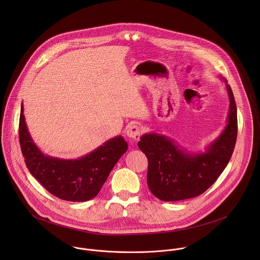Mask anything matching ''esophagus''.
<instances>
[{
    "mask_svg": "<svg viewBox=\"0 0 260 260\" xmlns=\"http://www.w3.org/2000/svg\"><path fill=\"white\" fill-rule=\"evenodd\" d=\"M126 135L129 138H132L133 140L137 141L141 135V128L137 124H132L129 125L126 129Z\"/></svg>",
    "mask_w": 260,
    "mask_h": 260,
    "instance_id": "esophagus-1",
    "label": "esophagus"
}]
</instances>
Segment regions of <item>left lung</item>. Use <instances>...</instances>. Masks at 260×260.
I'll list each match as a JSON object with an SVG mask.
<instances>
[{"instance_id":"1","label":"left lung","mask_w":260,"mask_h":260,"mask_svg":"<svg viewBox=\"0 0 260 260\" xmlns=\"http://www.w3.org/2000/svg\"><path fill=\"white\" fill-rule=\"evenodd\" d=\"M229 112L221 134L204 152L192 153L171 138L149 133L141 136L138 147L148 159L147 184L163 201H178L199 196L212 185L227 166L237 137V109L227 81Z\"/></svg>"}]
</instances>
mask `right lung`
Returning a JSON list of instances; mask_svg holds the SVG:
<instances>
[{"mask_svg": "<svg viewBox=\"0 0 260 260\" xmlns=\"http://www.w3.org/2000/svg\"><path fill=\"white\" fill-rule=\"evenodd\" d=\"M19 138L30 173L51 194L74 202L94 198L107 180L115 164L128 149L124 138L116 136L78 159H60L45 155L34 143L28 131L23 103Z\"/></svg>", "mask_w": 260, "mask_h": 260, "instance_id": "obj_1", "label": "right lung"}]
</instances>
